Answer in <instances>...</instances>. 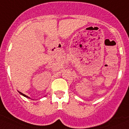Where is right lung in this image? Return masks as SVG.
Here are the masks:
<instances>
[{"label":"right lung","mask_w":129,"mask_h":129,"mask_svg":"<svg viewBox=\"0 0 129 129\" xmlns=\"http://www.w3.org/2000/svg\"><path fill=\"white\" fill-rule=\"evenodd\" d=\"M19 93L20 94H21V95H23V96H24V97H26V98H30V97H28V96H26V95H24V94L22 93H21V92H20V91H19Z\"/></svg>","instance_id":"1"}]
</instances>
